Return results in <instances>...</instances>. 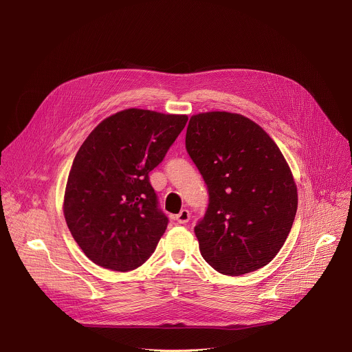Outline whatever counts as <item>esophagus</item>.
<instances>
[{
    "mask_svg": "<svg viewBox=\"0 0 352 352\" xmlns=\"http://www.w3.org/2000/svg\"><path fill=\"white\" fill-rule=\"evenodd\" d=\"M175 220L178 221V224H186L190 220V213L186 209H182L177 216Z\"/></svg>",
    "mask_w": 352,
    "mask_h": 352,
    "instance_id": "34e87169",
    "label": "esophagus"
}]
</instances>
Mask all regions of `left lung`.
<instances>
[{"label": "left lung", "instance_id": "left-lung-1", "mask_svg": "<svg viewBox=\"0 0 352 352\" xmlns=\"http://www.w3.org/2000/svg\"><path fill=\"white\" fill-rule=\"evenodd\" d=\"M185 144L210 196L195 227L204 259L227 276L270 263L298 208L296 184L276 142L241 114L209 111L190 117Z\"/></svg>", "mask_w": 352, "mask_h": 352}]
</instances>
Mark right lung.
<instances>
[{"mask_svg":"<svg viewBox=\"0 0 352 352\" xmlns=\"http://www.w3.org/2000/svg\"><path fill=\"white\" fill-rule=\"evenodd\" d=\"M188 121L185 114L126 109L100 122L74 159L64 217L97 266L129 272L142 266L167 228L148 173L164 159Z\"/></svg>","mask_w":352,"mask_h":352,"instance_id":"obj_1","label":"right lung"}]
</instances>
